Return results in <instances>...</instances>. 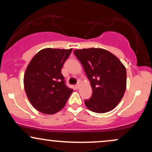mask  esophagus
<instances>
[{"label": "esophagus", "instance_id": "obj_1", "mask_svg": "<svg viewBox=\"0 0 152 152\" xmlns=\"http://www.w3.org/2000/svg\"><path fill=\"white\" fill-rule=\"evenodd\" d=\"M79 87H80V83H77V84H76V85H75V88H76V89L79 88Z\"/></svg>", "mask_w": 152, "mask_h": 152}]
</instances>
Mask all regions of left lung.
Listing matches in <instances>:
<instances>
[{
    "label": "left lung",
    "mask_w": 152,
    "mask_h": 152,
    "mask_svg": "<svg viewBox=\"0 0 152 152\" xmlns=\"http://www.w3.org/2000/svg\"><path fill=\"white\" fill-rule=\"evenodd\" d=\"M90 81L91 96L84 101L96 113L114 109L123 98L126 86V71L114 54L102 48H83L74 51Z\"/></svg>",
    "instance_id": "8db88e82"
}]
</instances>
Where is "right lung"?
I'll return each mask as SVG.
<instances>
[{
  "instance_id": "obj_1",
  "label": "right lung",
  "mask_w": 152,
  "mask_h": 152,
  "mask_svg": "<svg viewBox=\"0 0 152 152\" xmlns=\"http://www.w3.org/2000/svg\"><path fill=\"white\" fill-rule=\"evenodd\" d=\"M72 51L45 48L35 55L24 75V88L31 104L40 112L53 114L61 110L73 92L66 84L61 69Z\"/></svg>"
}]
</instances>
